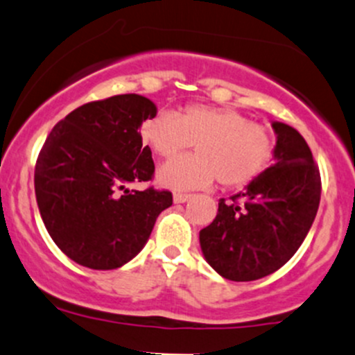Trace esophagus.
Masks as SVG:
<instances>
[{"mask_svg":"<svg viewBox=\"0 0 355 355\" xmlns=\"http://www.w3.org/2000/svg\"><path fill=\"white\" fill-rule=\"evenodd\" d=\"M190 193H180V192H175L173 193V202L175 204H182V202H187V200L190 199Z\"/></svg>","mask_w":355,"mask_h":355,"instance_id":"obj_1","label":"esophagus"}]
</instances>
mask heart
Instances as JSON below:
<instances>
[{"instance_id": "1", "label": "heart", "mask_w": 355, "mask_h": 355, "mask_svg": "<svg viewBox=\"0 0 355 355\" xmlns=\"http://www.w3.org/2000/svg\"><path fill=\"white\" fill-rule=\"evenodd\" d=\"M139 134L163 159L196 144L197 155L175 158L158 170V184L171 190L204 189L216 178L226 189L243 187L266 170L275 148L267 125L227 107L187 105L178 114L156 112L143 121Z\"/></svg>"}]
</instances>
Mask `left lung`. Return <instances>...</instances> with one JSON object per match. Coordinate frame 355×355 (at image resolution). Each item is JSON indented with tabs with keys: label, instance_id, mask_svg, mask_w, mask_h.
Wrapping results in <instances>:
<instances>
[{
	"label": "left lung",
	"instance_id": "8db88e82",
	"mask_svg": "<svg viewBox=\"0 0 355 355\" xmlns=\"http://www.w3.org/2000/svg\"><path fill=\"white\" fill-rule=\"evenodd\" d=\"M272 128L275 165L231 202L219 200L214 221L199 234L209 266L230 281L279 270L304 241L320 206L322 178L303 136L282 122Z\"/></svg>",
	"mask_w": 355,
	"mask_h": 355
}]
</instances>
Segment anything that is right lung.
<instances>
[{
	"instance_id": "obj_1",
	"label": "right lung",
	"mask_w": 355,
	"mask_h": 355,
	"mask_svg": "<svg viewBox=\"0 0 355 355\" xmlns=\"http://www.w3.org/2000/svg\"><path fill=\"white\" fill-rule=\"evenodd\" d=\"M156 114L136 93L78 107L52 128L35 163V197L54 243L95 270L128 263L146 245L170 190H129L153 180L151 149L139 128Z\"/></svg>"
}]
</instances>
